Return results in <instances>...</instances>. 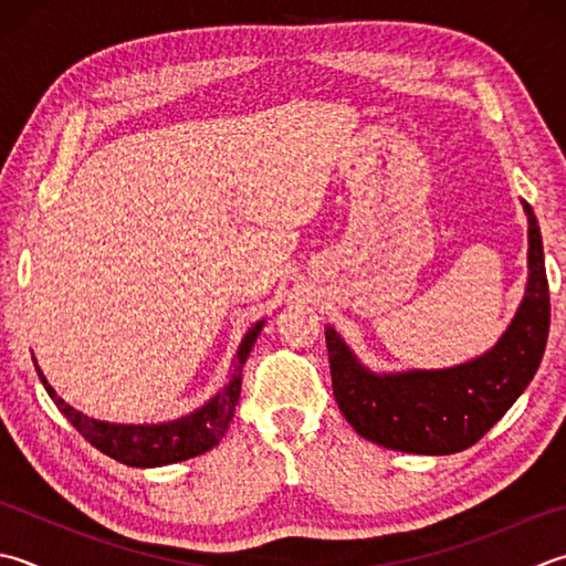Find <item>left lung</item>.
Returning a JSON list of instances; mask_svg holds the SVG:
<instances>
[{"label":"left lung","instance_id":"8db88e82","mask_svg":"<svg viewBox=\"0 0 566 566\" xmlns=\"http://www.w3.org/2000/svg\"><path fill=\"white\" fill-rule=\"evenodd\" d=\"M530 223V280L523 304L497 346L449 370L373 375L326 328L331 382L343 417L360 437L407 453L473 447L535 378L549 334V284L537 218Z\"/></svg>","mask_w":566,"mask_h":566}]
</instances>
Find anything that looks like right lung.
<instances>
[{"label":"right lung","instance_id":"1","mask_svg":"<svg viewBox=\"0 0 566 566\" xmlns=\"http://www.w3.org/2000/svg\"><path fill=\"white\" fill-rule=\"evenodd\" d=\"M264 321L258 326L248 331V336L242 338L235 363H232V373L228 378V385L220 390L213 400L206 407L196 409L193 415L184 419H176L169 424H157V427H135V424H107L97 422V419L85 417L75 412L71 405H65L61 397H55L53 387L49 380L43 378V373H36L46 387V392L53 397L55 407L61 409L65 419L81 431L85 441H91L95 449L107 453L109 459L119 463H127V467H166V463L186 461L193 459L198 453H206L218 444V439L226 434L232 415H235V405L240 400V387H242V365H245L252 343L258 340Z\"/></svg>","mask_w":566,"mask_h":566}]
</instances>
